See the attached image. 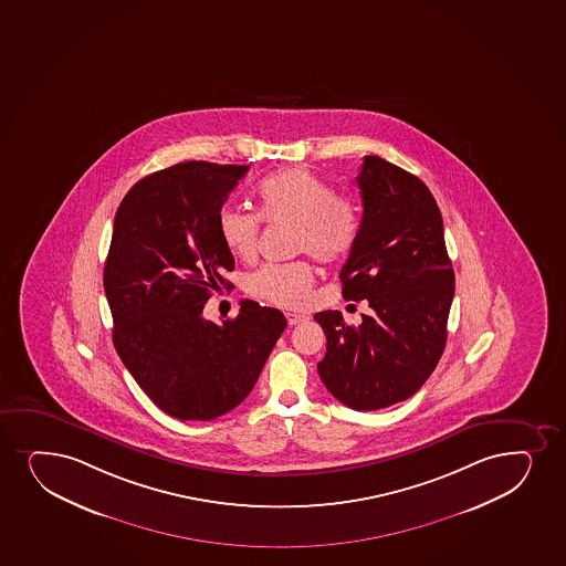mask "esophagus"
<instances>
[{
	"instance_id": "34e87169",
	"label": "esophagus",
	"mask_w": 566,
	"mask_h": 566,
	"mask_svg": "<svg viewBox=\"0 0 566 566\" xmlns=\"http://www.w3.org/2000/svg\"><path fill=\"white\" fill-rule=\"evenodd\" d=\"M286 318L290 326H297V324H303L305 319H308V316H305V314L286 313Z\"/></svg>"
}]
</instances>
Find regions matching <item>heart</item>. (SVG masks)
Wrapping results in <instances>:
<instances>
[{
	"label": "heart",
	"mask_w": 566,
	"mask_h": 566,
	"mask_svg": "<svg viewBox=\"0 0 566 566\" xmlns=\"http://www.w3.org/2000/svg\"><path fill=\"white\" fill-rule=\"evenodd\" d=\"M258 213L227 207L218 216V231L227 250L252 260L261 221L293 227V253H308L322 263L345 260L361 233V212L348 197L306 168H287L258 187ZM314 269L306 261L263 265L244 276V290L269 305L295 308L313 292Z\"/></svg>",
	"instance_id": "obj_1"
}]
</instances>
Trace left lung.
I'll return each instance as SVG.
<instances>
[{
  "label": "left lung",
  "mask_w": 566,
  "mask_h": 566,
  "mask_svg": "<svg viewBox=\"0 0 566 566\" xmlns=\"http://www.w3.org/2000/svg\"><path fill=\"white\" fill-rule=\"evenodd\" d=\"M356 181L361 233L339 276L343 297L371 311L359 326L339 311L314 319L327 339L319 379L346 407L375 411L411 398L438 366L454 271L438 202L417 176L367 155Z\"/></svg>",
  "instance_id": "obj_1"
}]
</instances>
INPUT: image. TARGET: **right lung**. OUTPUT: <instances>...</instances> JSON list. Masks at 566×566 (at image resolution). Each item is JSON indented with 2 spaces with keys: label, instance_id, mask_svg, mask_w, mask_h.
<instances>
[{
  "label": "right lung",
  "instance_id": "add662e5",
  "mask_svg": "<svg viewBox=\"0 0 566 566\" xmlns=\"http://www.w3.org/2000/svg\"><path fill=\"white\" fill-rule=\"evenodd\" d=\"M248 165L189 160L142 178L120 200L104 266L115 350L155 406L212 420L252 392L286 316L240 301L221 326L202 318L233 271L218 216Z\"/></svg>",
  "mask_w": 566,
  "mask_h": 566
}]
</instances>
